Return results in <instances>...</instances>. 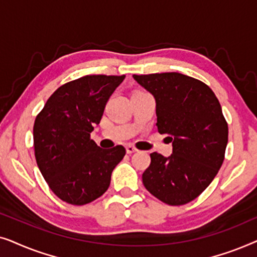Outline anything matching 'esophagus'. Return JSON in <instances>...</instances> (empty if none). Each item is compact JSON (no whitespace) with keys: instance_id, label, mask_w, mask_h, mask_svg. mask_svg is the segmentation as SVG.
I'll return each instance as SVG.
<instances>
[{"instance_id":"obj_1","label":"esophagus","mask_w":257,"mask_h":257,"mask_svg":"<svg viewBox=\"0 0 257 257\" xmlns=\"http://www.w3.org/2000/svg\"><path fill=\"white\" fill-rule=\"evenodd\" d=\"M137 150L135 146H131V145H128V146H126V152H127V154H132V153H135V152H137Z\"/></svg>"}]
</instances>
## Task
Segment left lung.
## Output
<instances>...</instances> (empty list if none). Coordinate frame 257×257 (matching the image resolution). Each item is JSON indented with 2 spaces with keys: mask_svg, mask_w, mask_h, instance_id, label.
Segmentation results:
<instances>
[{
  "mask_svg": "<svg viewBox=\"0 0 257 257\" xmlns=\"http://www.w3.org/2000/svg\"><path fill=\"white\" fill-rule=\"evenodd\" d=\"M156 99L158 131L173 146L170 157L151 153L143 184L167 205L191 202L208 187L224 159L228 125L212 89L178 72L133 75Z\"/></svg>",
  "mask_w": 257,
  "mask_h": 257,
  "instance_id": "obj_1",
  "label": "left lung"
}]
</instances>
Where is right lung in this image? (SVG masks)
Returning a JSON list of instances; mask_svg holds the SVG:
<instances>
[{
    "label": "right lung",
    "mask_w": 257,
    "mask_h": 257,
    "mask_svg": "<svg viewBox=\"0 0 257 257\" xmlns=\"http://www.w3.org/2000/svg\"><path fill=\"white\" fill-rule=\"evenodd\" d=\"M125 76H84L58 87L34 124L37 166L49 187L71 205L92 202L107 191L121 145L103 150L90 138L105 105Z\"/></svg>",
    "instance_id": "1"
}]
</instances>
